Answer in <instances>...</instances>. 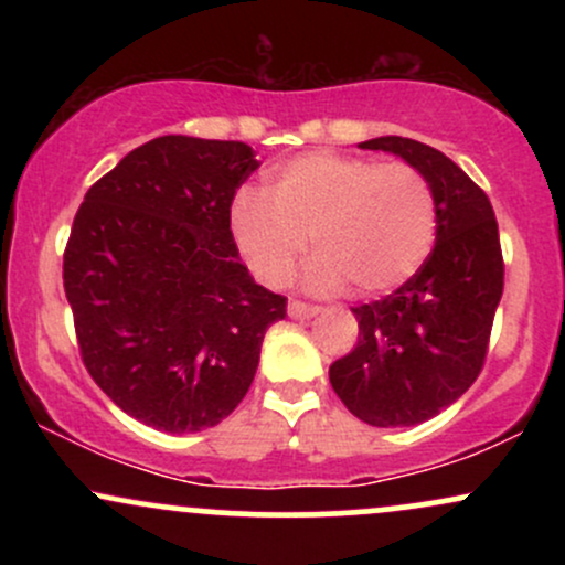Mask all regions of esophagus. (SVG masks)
<instances>
[{"mask_svg": "<svg viewBox=\"0 0 565 565\" xmlns=\"http://www.w3.org/2000/svg\"><path fill=\"white\" fill-rule=\"evenodd\" d=\"M316 313H319V305L289 300V316H291V319H313Z\"/></svg>", "mask_w": 565, "mask_h": 565, "instance_id": "esophagus-1", "label": "esophagus"}]
</instances>
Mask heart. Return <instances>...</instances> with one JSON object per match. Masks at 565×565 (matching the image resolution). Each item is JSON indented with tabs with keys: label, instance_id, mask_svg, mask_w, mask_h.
<instances>
[{
	"label": "heart",
	"instance_id": "heart-1",
	"mask_svg": "<svg viewBox=\"0 0 565 565\" xmlns=\"http://www.w3.org/2000/svg\"><path fill=\"white\" fill-rule=\"evenodd\" d=\"M438 204L430 180L404 161L310 151L270 174L268 196L242 191L231 231L249 270L281 287L305 246L316 260L305 274L313 291L374 297L398 289L430 255Z\"/></svg>",
	"mask_w": 565,
	"mask_h": 565
}]
</instances>
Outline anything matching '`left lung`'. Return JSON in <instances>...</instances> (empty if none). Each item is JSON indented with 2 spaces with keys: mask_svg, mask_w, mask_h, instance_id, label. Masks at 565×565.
<instances>
[{
  "mask_svg": "<svg viewBox=\"0 0 565 565\" xmlns=\"http://www.w3.org/2000/svg\"><path fill=\"white\" fill-rule=\"evenodd\" d=\"M361 148L395 153L430 180L436 246L393 295L353 308L359 342L329 366V382L366 425L412 427L481 374L504 287L502 246L489 196L449 157L398 135Z\"/></svg>",
  "mask_w": 565,
  "mask_h": 565,
  "instance_id": "obj_1",
  "label": "left lung"
}]
</instances>
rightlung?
Instances as JSON below:
<instances>
[{
	"mask_svg": "<svg viewBox=\"0 0 565 565\" xmlns=\"http://www.w3.org/2000/svg\"><path fill=\"white\" fill-rule=\"evenodd\" d=\"M257 167L246 142L164 135L129 151L76 212L63 287L82 361L142 425L180 436L223 423L287 316L231 233L233 196Z\"/></svg>",
	"mask_w": 565,
	"mask_h": 565,
	"instance_id": "add662e5",
	"label": "right lung"
}]
</instances>
